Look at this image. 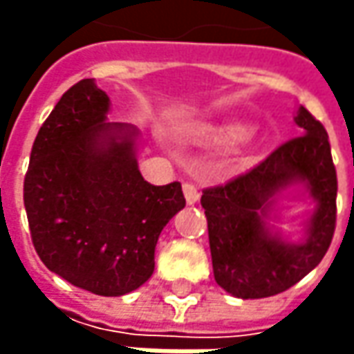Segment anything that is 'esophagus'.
<instances>
[{"label":"esophagus","mask_w":354,"mask_h":354,"mask_svg":"<svg viewBox=\"0 0 354 354\" xmlns=\"http://www.w3.org/2000/svg\"><path fill=\"white\" fill-rule=\"evenodd\" d=\"M183 195L185 201L189 203V205H195L201 197V193H198V189L193 183H185L183 185Z\"/></svg>","instance_id":"esophagus-1"}]
</instances>
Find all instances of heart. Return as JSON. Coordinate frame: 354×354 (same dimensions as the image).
I'll return each instance as SVG.
<instances>
[{
    "mask_svg": "<svg viewBox=\"0 0 354 354\" xmlns=\"http://www.w3.org/2000/svg\"><path fill=\"white\" fill-rule=\"evenodd\" d=\"M248 128L230 122V124H218V126H201L193 131V138L201 143L209 145H228L234 142H246Z\"/></svg>",
    "mask_w": 354,
    "mask_h": 354,
    "instance_id": "obj_1",
    "label": "heart"
}]
</instances>
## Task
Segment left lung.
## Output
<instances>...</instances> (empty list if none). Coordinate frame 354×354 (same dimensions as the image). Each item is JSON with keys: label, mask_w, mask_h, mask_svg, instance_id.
Instances as JSON below:
<instances>
[{"label": "left lung", "mask_w": 354, "mask_h": 354, "mask_svg": "<svg viewBox=\"0 0 354 354\" xmlns=\"http://www.w3.org/2000/svg\"><path fill=\"white\" fill-rule=\"evenodd\" d=\"M293 120L304 136L279 145L248 173L205 189L201 197L214 279L240 299L290 290L319 264L333 240L337 173L329 138L304 106ZM292 188H301L314 205L299 241L283 239L271 225L279 201Z\"/></svg>", "instance_id": "obj_1"}]
</instances>
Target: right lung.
<instances>
[{
  "label": "right lung",
  "mask_w": 354,
  "mask_h": 354,
  "mask_svg": "<svg viewBox=\"0 0 354 354\" xmlns=\"http://www.w3.org/2000/svg\"><path fill=\"white\" fill-rule=\"evenodd\" d=\"M110 98L84 78L68 88L31 149L23 201L33 246L50 272L118 297L151 278L163 226L185 207L181 183H147L140 131L108 122Z\"/></svg>",
  "instance_id": "obj_1"
}]
</instances>
